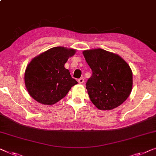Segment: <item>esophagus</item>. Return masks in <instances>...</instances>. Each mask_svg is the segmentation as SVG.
<instances>
[{
	"label": "esophagus",
	"mask_w": 156,
	"mask_h": 156,
	"mask_svg": "<svg viewBox=\"0 0 156 156\" xmlns=\"http://www.w3.org/2000/svg\"><path fill=\"white\" fill-rule=\"evenodd\" d=\"M78 82L80 83H83V82H84V79H83V78L79 79V80H78Z\"/></svg>",
	"instance_id": "34e87169"
}]
</instances>
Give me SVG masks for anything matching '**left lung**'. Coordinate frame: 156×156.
<instances>
[{"mask_svg":"<svg viewBox=\"0 0 156 156\" xmlns=\"http://www.w3.org/2000/svg\"><path fill=\"white\" fill-rule=\"evenodd\" d=\"M92 75L86 83L88 94L99 110H109L127 100L132 89V72L118 55L101 48L83 52Z\"/></svg>","mask_w":156,"mask_h":156,"instance_id":"left-lung-1","label":"left lung"}]
</instances>
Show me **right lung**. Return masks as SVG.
<instances>
[{
  "label": "right lung",
  "mask_w": 156,
  "mask_h": 156,
  "mask_svg": "<svg viewBox=\"0 0 156 156\" xmlns=\"http://www.w3.org/2000/svg\"><path fill=\"white\" fill-rule=\"evenodd\" d=\"M74 53V49L54 47L31 60L26 69L24 82L34 100L44 105H53L77 83L64 67Z\"/></svg>",
  "instance_id": "1"
}]
</instances>
